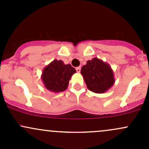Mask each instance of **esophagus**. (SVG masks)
<instances>
[{
  "mask_svg": "<svg viewBox=\"0 0 149 149\" xmlns=\"http://www.w3.org/2000/svg\"><path fill=\"white\" fill-rule=\"evenodd\" d=\"M76 71L78 72V73H80V72H81V67H77L76 68Z\"/></svg>",
  "mask_w": 149,
  "mask_h": 149,
  "instance_id": "1",
  "label": "esophagus"
}]
</instances>
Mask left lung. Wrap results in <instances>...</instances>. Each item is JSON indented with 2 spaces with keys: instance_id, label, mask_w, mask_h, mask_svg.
Here are the masks:
<instances>
[{
  "instance_id": "obj_1",
  "label": "left lung",
  "mask_w": 149,
  "mask_h": 149,
  "mask_svg": "<svg viewBox=\"0 0 149 149\" xmlns=\"http://www.w3.org/2000/svg\"><path fill=\"white\" fill-rule=\"evenodd\" d=\"M81 73L88 90L97 94L106 92L115 81L111 66L97 58L87 61L82 66Z\"/></svg>"
}]
</instances>
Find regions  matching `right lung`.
Segmentation results:
<instances>
[{
    "label": "right lung",
    "instance_id": "obj_1",
    "mask_svg": "<svg viewBox=\"0 0 149 149\" xmlns=\"http://www.w3.org/2000/svg\"><path fill=\"white\" fill-rule=\"evenodd\" d=\"M76 72L70 64L65 65L62 61L54 60L43 69L41 79L47 89L59 93L68 88L70 78Z\"/></svg>",
    "mask_w": 149,
    "mask_h": 149
}]
</instances>
